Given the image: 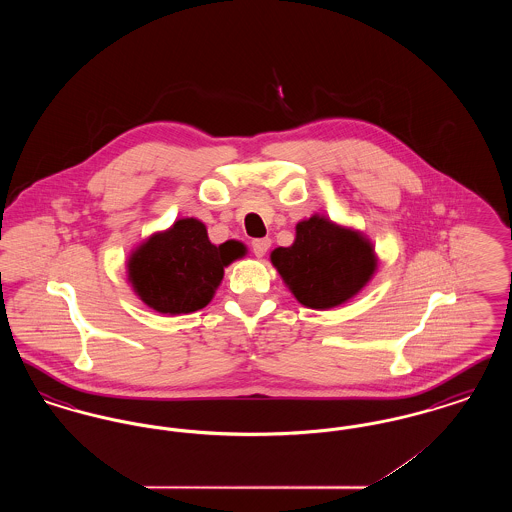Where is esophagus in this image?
Wrapping results in <instances>:
<instances>
[{"label":"esophagus","instance_id":"esophagus-1","mask_svg":"<svg viewBox=\"0 0 512 512\" xmlns=\"http://www.w3.org/2000/svg\"><path fill=\"white\" fill-rule=\"evenodd\" d=\"M270 244H272L270 238H259V240H253V242H251V249H253V253H255L257 257H265V253H267Z\"/></svg>","mask_w":512,"mask_h":512}]
</instances>
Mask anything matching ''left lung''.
I'll return each mask as SVG.
<instances>
[{
    "label": "left lung",
    "instance_id": "8db88e82",
    "mask_svg": "<svg viewBox=\"0 0 512 512\" xmlns=\"http://www.w3.org/2000/svg\"><path fill=\"white\" fill-rule=\"evenodd\" d=\"M270 261L295 299L320 311L361 292L376 268L368 240L322 217L299 222L292 247L274 249Z\"/></svg>",
    "mask_w": 512,
    "mask_h": 512
}]
</instances>
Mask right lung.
Here are the masks:
<instances>
[{
	"label": "right lung",
	"mask_w": 512,
	"mask_h": 512,
	"mask_svg": "<svg viewBox=\"0 0 512 512\" xmlns=\"http://www.w3.org/2000/svg\"><path fill=\"white\" fill-rule=\"evenodd\" d=\"M244 253L238 242L211 244L199 220H176L132 253L128 276L134 292L157 313H194L213 299L224 267Z\"/></svg>",
	"instance_id": "add662e5"
}]
</instances>
